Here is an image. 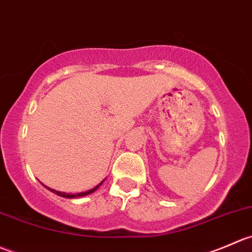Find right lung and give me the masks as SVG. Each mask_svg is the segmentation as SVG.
Segmentation results:
<instances>
[{
  "instance_id": "1",
  "label": "right lung",
  "mask_w": 252,
  "mask_h": 252,
  "mask_svg": "<svg viewBox=\"0 0 252 252\" xmlns=\"http://www.w3.org/2000/svg\"><path fill=\"white\" fill-rule=\"evenodd\" d=\"M103 181H101V183L99 184V185H96L94 189H92V190L84 191V192H79V193H66V192H61V191H56V190H54V189H50V188H47V189H49V190L51 191V192H54V193H56V195L61 196V197H64V198H76V197H82V196H87V195H89V193L94 192V191H95L96 189H98L99 186L101 185V184H103Z\"/></svg>"
}]
</instances>
